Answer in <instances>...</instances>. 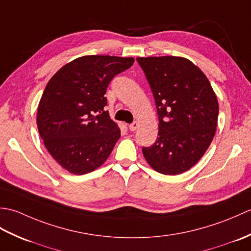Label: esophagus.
Here are the masks:
<instances>
[{
    "instance_id": "esophagus-1",
    "label": "esophagus",
    "mask_w": 251,
    "mask_h": 251,
    "mask_svg": "<svg viewBox=\"0 0 251 251\" xmlns=\"http://www.w3.org/2000/svg\"><path fill=\"white\" fill-rule=\"evenodd\" d=\"M138 126H139V124H138L137 122H134V123H131V124H129L128 125V127H129V129L131 130V131H134V130H136L137 128H138Z\"/></svg>"
}]
</instances>
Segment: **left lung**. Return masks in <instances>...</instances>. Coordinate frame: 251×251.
<instances>
[{"mask_svg": "<svg viewBox=\"0 0 251 251\" xmlns=\"http://www.w3.org/2000/svg\"><path fill=\"white\" fill-rule=\"evenodd\" d=\"M158 115V137L143 147L147 162L164 175H179L200 161L214 139L219 105L200 68L182 57L137 58Z\"/></svg>", "mask_w": 251, "mask_h": 251, "instance_id": "left-lung-1", "label": "left lung"}]
</instances>
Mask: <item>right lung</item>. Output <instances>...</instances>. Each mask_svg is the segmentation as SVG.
Masks as SVG:
<instances>
[{"instance_id": "1", "label": "right lung", "mask_w": 251, "mask_h": 251, "mask_svg": "<svg viewBox=\"0 0 251 251\" xmlns=\"http://www.w3.org/2000/svg\"><path fill=\"white\" fill-rule=\"evenodd\" d=\"M134 61L131 57H79L47 83L37 108V129L47 151L68 172H94L109 157L121 130L103 109L104 94L113 77Z\"/></svg>"}]
</instances>
